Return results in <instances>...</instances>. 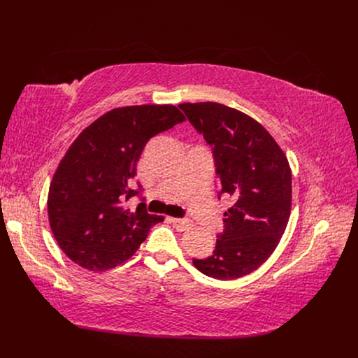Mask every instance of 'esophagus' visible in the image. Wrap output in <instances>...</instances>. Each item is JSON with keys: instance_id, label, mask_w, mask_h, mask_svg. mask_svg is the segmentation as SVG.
I'll return each mask as SVG.
<instances>
[{"instance_id": "34e87169", "label": "esophagus", "mask_w": 358, "mask_h": 358, "mask_svg": "<svg viewBox=\"0 0 358 358\" xmlns=\"http://www.w3.org/2000/svg\"><path fill=\"white\" fill-rule=\"evenodd\" d=\"M169 222L173 223V227L178 231H185L190 228V220L187 219H180V217H169Z\"/></svg>"}]
</instances>
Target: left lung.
<instances>
[{
	"label": "left lung",
	"instance_id": "left-lung-1",
	"mask_svg": "<svg viewBox=\"0 0 358 358\" xmlns=\"http://www.w3.org/2000/svg\"><path fill=\"white\" fill-rule=\"evenodd\" d=\"M213 149L222 194L234 204L223 213V232L210 257L194 267L217 280L255 271L283 236L292 208V171L268 131L245 113L219 103L178 106Z\"/></svg>",
	"mask_w": 358,
	"mask_h": 358
}]
</instances>
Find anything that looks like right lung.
<instances>
[{"instance_id":"right-lung-1","label":"right lung","mask_w":358,"mask_h":358,"mask_svg":"<svg viewBox=\"0 0 358 358\" xmlns=\"http://www.w3.org/2000/svg\"><path fill=\"white\" fill-rule=\"evenodd\" d=\"M184 120L171 104L120 107L73 141L53 176L48 215L56 242L75 264L90 271L116 267L164 220L149 215L145 203L130 210L126 201L141 196L131 181L146 142Z\"/></svg>"}]
</instances>
